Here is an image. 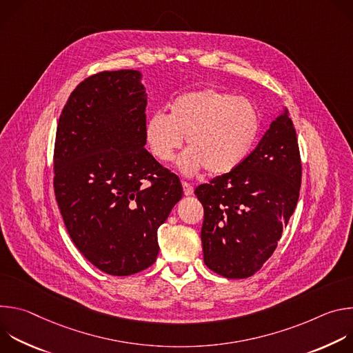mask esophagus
Instances as JSON below:
<instances>
[{
  "label": "esophagus",
  "instance_id": "obj_1",
  "mask_svg": "<svg viewBox=\"0 0 353 353\" xmlns=\"http://www.w3.org/2000/svg\"><path fill=\"white\" fill-rule=\"evenodd\" d=\"M183 184V191H184V195H191L192 192H194V188H192V185L190 184V183H187V181H183L181 183Z\"/></svg>",
  "mask_w": 353,
  "mask_h": 353
}]
</instances>
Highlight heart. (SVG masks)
<instances>
[{"label": "heart", "instance_id": "heart-1", "mask_svg": "<svg viewBox=\"0 0 353 353\" xmlns=\"http://www.w3.org/2000/svg\"><path fill=\"white\" fill-rule=\"evenodd\" d=\"M260 134L261 114L251 100L212 88L177 96L168 116L157 113L145 125L150 152L162 163L174 162L187 139L188 150L179 162L187 174L233 172L253 152Z\"/></svg>", "mask_w": 353, "mask_h": 353}]
</instances>
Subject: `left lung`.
Masks as SVG:
<instances>
[{"mask_svg":"<svg viewBox=\"0 0 353 353\" xmlns=\"http://www.w3.org/2000/svg\"><path fill=\"white\" fill-rule=\"evenodd\" d=\"M300 183L296 130L285 110L237 169L194 191L204 207L201 241L207 267L229 279L256 274L294 212Z\"/></svg>","mask_w":353,"mask_h":353,"instance_id":"1","label":"left lung"}]
</instances>
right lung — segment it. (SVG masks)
<instances>
[{
	"instance_id": "right-lung-1",
	"label": "right lung",
	"mask_w": 353,
	"mask_h": 353,
	"mask_svg": "<svg viewBox=\"0 0 353 353\" xmlns=\"http://www.w3.org/2000/svg\"><path fill=\"white\" fill-rule=\"evenodd\" d=\"M141 72L103 71L82 81L61 112L54 192L82 256L114 276L146 270L158 229L183 195L180 179L145 149Z\"/></svg>"
}]
</instances>
